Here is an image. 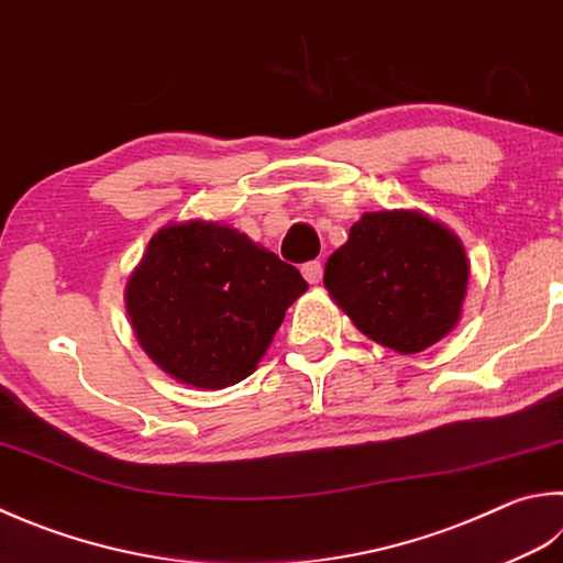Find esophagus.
<instances>
[{
    "label": "esophagus",
    "instance_id": "esophagus-1",
    "mask_svg": "<svg viewBox=\"0 0 563 563\" xmlns=\"http://www.w3.org/2000/svg\"><path fill=\"white\" fill-rule=\"evenodd\" d=\"M301 274L309 284H318L323 279V264L321 262H306L301 267Z\"/></svg>",
    "mask_w": 563,
    "mask_h": 563
}]
</instances>
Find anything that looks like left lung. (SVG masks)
I'll list each match as a JSON object with an SVG mask.
<instances>
[{
  "instance_id": "1",
  "label": "left lung",
  "mask_w": 563,
  "mask_h": 563,
  "mask_svg": "<svg viewBox=\"0 0 563 563\" xmlns=\"http://www.w3.org/2000/svg\"><path fill=\"white\" fill-rule=\"evenodd\" d=\"M461 240L419 210L365 213L325 262L323 284L360 333L401 355L451 333L468 289Z\"/></svg>"
}]
</instances>
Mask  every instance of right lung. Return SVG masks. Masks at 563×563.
Listing matches in <instances>:
<instances>
[{
    "label": "right lung",
    "instance_id": "right-lung-1",
    "mask_svg": "<svg viewBox=\"0 0 563 563\" xmlns=\"http://www.w3.org/2000/svg\"><path fill=\"white\" fill-rule=\"evenodd\" d=\"M306 289L299 269L240 230L188 220L150 240L124 301L136 341L166 375L222 389L257 369Z\"/></svg>",
    "mask_w": 563,
    "mask_h": 563
}]
</instances>
